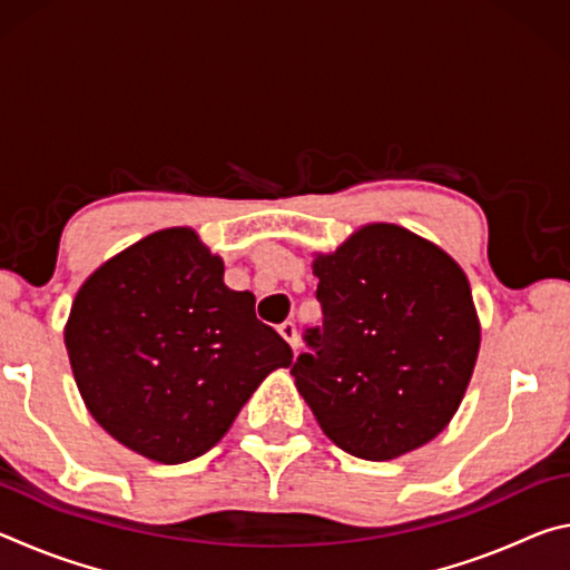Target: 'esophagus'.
I'll use <instances>...</instances> for the list:
<instances>
[{"label": "esophagus", "instance_id": "obj_1", "mask_svg": "<svg viewBox=\"0 0 570 570\" xmlns=\"http://www.w3.org/2000/svg\"><path fill=\"white\" fill-rule=\"evenodd\" d=\"M278 334L284 336V340L288 342V346H292V350L296 352V346H298V336H296V324L294 322H284V324H278Z\"/></svg>", "mask_w": 570, "mask_h": 570}]
</instances>
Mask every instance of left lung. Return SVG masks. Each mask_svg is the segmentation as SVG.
<instances>
[{
	"instance_id": "1",
	"label": "left lung",
	"mask_w": 570,
	"mask_h": 570,
	"mask_svg": "<svg viewBox=\"0 0 570 570\" xmlns=\"http://www.w3.org/2000/svg\"><path fill=\"white\" fill-rule=\"evenodd\" d=\"M324 326L292 366L296 390L336 448L394 460L455 417L480 352L465 272L397 224H366L314 254Z\"/></svg>"
}]
</instances>
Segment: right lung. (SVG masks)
Here are the masks:
<instances>
[{"label": "right lung", "instance_id": "obj_1", "mask_svg": "<svg viewBox=\"0 0 570 570\" xmlns=\"http://www.w3.org/2000/svg\"><path fill=\"white\" fill-rule=\"evenodd\" d=\"M224 284V258L188 226L163 228L85 278L65 346L95 422L138 455H204L292 346Z\"/></svg>", "mask_w": 570, "mask_h": 570}]
</instances>
